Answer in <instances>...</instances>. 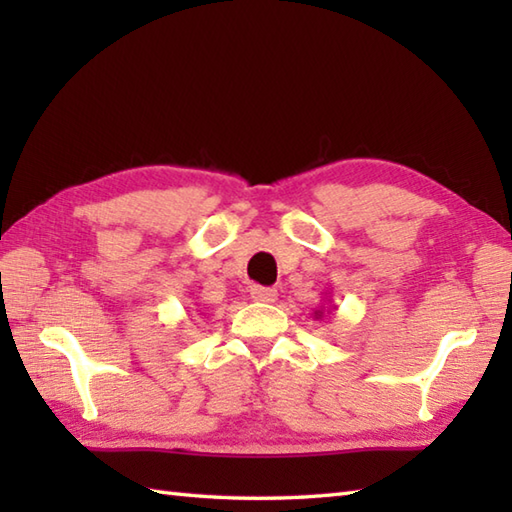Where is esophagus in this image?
I'll use <instances>...</instances> for the list:
<instances>
[{
    "mask_svg": "<svg viewBox=\"0 0 512 512\" xmlns=\"http://www.w3.org/2000/svg\"><path fill=\"white\" fill-rule=\"evenodd\" d=\"M250 299L262 301V303H273L277 301V290L266 288V286H250Z\"/></svg>",
    "mask_w": 512,
    "mask_h": 512,
    "instance_id": "1",
    "label": "esophagus"
}]
</instances>
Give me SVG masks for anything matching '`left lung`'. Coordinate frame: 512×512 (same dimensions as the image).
Returning a JSON list of instances; mask_svg holds the SVG:
<instances>
[{"label":"left lung","instance_id":"obj_1","mask_svg":"<svg viewBox=\"0 0 512 512\" xmlns=\"http://www.w3.org/2000/svg\"><path fill=\"white\" fill-rule=\"evenodd\" d=\"M328 303H330V306H328V314H330V310H336V306H332V301L328 299ZM323 312H325V308L321 306L319 310H314V319H321L323 317Z\"/></svg>","mask_w":512,"mask_h":512}]
</instances>
